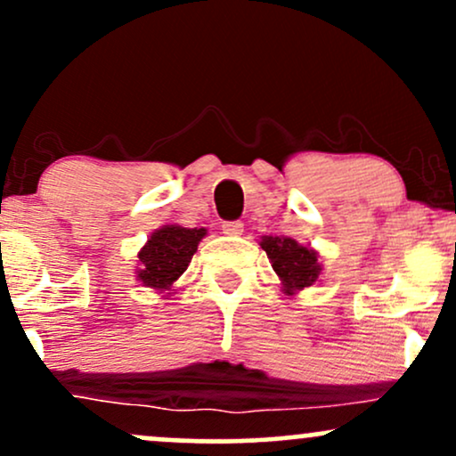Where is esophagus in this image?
<instances>
[{
  "label": "esophagus",
  "instance_id": "obj_1",
  "mask_svg": "<svg viewBox=\"0 0 456 456\" xmlns=\"http://www.w3.org/2000/svg\"><path fill=\"white\" fill-rule=\"evenodd\" d=\"M244 224L240 221H227L223 223V233L224 235H242Z\"/></svg>",
  "mask_w": 456,
  "mask_h": 456
}]
</instances>
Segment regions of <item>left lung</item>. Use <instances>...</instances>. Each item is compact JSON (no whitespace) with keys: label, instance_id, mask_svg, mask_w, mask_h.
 <instances>
[{"label":"left lung","instance_id":"8db88e82","mask_svg":"<svg viewBox=\"0 0 456 456\" xmlns=\"http://www.w3.org/2000/svg\"><path fill=\"white\" fill-rule=\"evenodd\" d=\"M261 248L268 253V259L279 274L282 291L285 294H294V291L305 289V287L315 285L319 274H322V265L317 261V250L311 246L297 244L296 240L285 238V235H264L261 238Z\"/></svg>","mask_w":456,"mask_h":456}]
</instances>
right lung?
I'll list each match as a JSON object with an SVG mask.
<instances>
[{"instance_id": "obj_1", "label": "right lung", "mask_w": 456, "mask_h": 456, "mask_svg": "<svg viewBox=\"0 0 456 456\" xmlns=\"http://www.w3.org/2000/svg\"><path fill=\"white\" fill-rule=\"evenodd\" d=\"M206 233L203 227L188 229L180 224H165L156 229L139 250L137 281L156 291H171L174 282L186 272Z\"/></svg>"}]
</instances>
